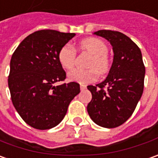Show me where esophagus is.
Masks as SVG:
<instances>
[{"label":"esophagus","mask_w":158,"mask_h":158,"mask_svg":"<svg viewBox=\"0 0 158 158\" xmlns=\"http://www.w3.org/2000/svg\"><path fill=\"white\" fill-rule=\"evenodd\" d=\"M87 86L85 84H81L80 85V89H81V90H84V89H86Z\"/></svg>","instance_id":"34e87169"}]
</instances>
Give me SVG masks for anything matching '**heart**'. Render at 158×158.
Returning a JSON list of instances; mask_svg holds the SVG:
<instances>
[{"mask_svg":"<svg viewBox=\"0 0 158 158\" xmlns=\"http://www.w3.org/2000/svg\"><path fill=\"white\" fill-rule=\"evenodd\" d=\"M81 50L89 52L92 57L89 62V69H75L69 73V80L80 83H87L96 81L100 74H105L110 69V62L107 55L108 46L105 42L98 38H88L80 42ZM77 50L71 44L63 45L58 52V61L61 66L67 70L73 69L76 64Z\"/></svg>","mask_w":158,"mask_h":158,"instance_id":"b5f03b06","label":"heart"}]
</instances>
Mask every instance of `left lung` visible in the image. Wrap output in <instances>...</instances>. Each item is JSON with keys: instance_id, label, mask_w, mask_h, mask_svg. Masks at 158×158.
<instances>
[{"instance_id": "1", "label": "left lung", "mask_w": 158, "mask_h": 158, "mask_svg": "<svg viewBox=\"0 0 158 158\" xmlns=\"http://www.w3.org/2000/svg\"><path fill=\"white\" fill-rule=\"evenodd\" d=\"M95 35L110 42L114 60L106 79L88 86L92 99L87 110L97 125L111 129L124 123L133 114L143 91L145 67L140 48L124 34L103 29Z\"/></svg>"}]
</instances>
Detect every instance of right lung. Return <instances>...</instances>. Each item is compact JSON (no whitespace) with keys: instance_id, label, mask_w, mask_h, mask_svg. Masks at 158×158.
I'll list each match as a JSON object with an SVG mask.
<instances>
[{"instance_id":"right-lung-1","label":"right lung","mask_w":158,"mask_h":158,"mask_svg":"<svg viewBox=\"0 0 158 158\" xmlns=\"http://www.w3.org/2000/svg\"><path fill=\"white\" fill-rule=\"evenodd\" d=\"M74 33L42 29L27 35L13 53L8 88L13 104L23 121L37 130L58 125L80 92L76 81L55 86L66 79L58 52Z\"/></svg>"}]
</instances>
